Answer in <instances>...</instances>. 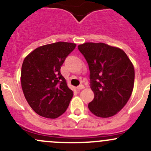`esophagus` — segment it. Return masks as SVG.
<instances>
[{
    "instance_id": "esophagus-1",
    "label": "esophagus",
    "mask_w": 151,
    "mask_h": 151,
    "mask_svg": "<svg viewBox=\"0 0 151 151\" xmlns=\"http://www.w3.org/2000/svg\"><path fill=\"white\" fill-rule=\"evenodd\" d=\"M83 88H85V86L83 85H79V86L77 87V89L78 90V91L83 89Z\"/></svg>"
}]
</instances>
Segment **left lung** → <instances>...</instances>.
<instances>
[{
    "instance_id": "8db88e82",
    "label": "left lung",
    "mask_w": 151,
    "mask_h": 151,
    "mask_svg": "<svg viewBox=\"0 0 151 151\" xmlns=\"http://www.w3.org/2000/svg\"><path fill=\"white\" fill-rule=\"evenodd\" d=\"M90 70V86L94 99L88 108L97 117L109 118L129 101L134 88V68L122 50L104 43L78 46Z\"/></svg>"
}]
</instances>
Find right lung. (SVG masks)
Listing matches in <instances>:
<instances>
[{
    "mask_svg": "<svg viewBox=\"0 0 151 151\" xmlns=\"http://www.w3.org/2000/svg\"><path fill=\"white\" fill-rule=\"evenodd\" d=\"M76 45L56 42L39 47L27 56L21 70V85L27 101L38 115L56 118L64 113L73 96L60 67Z\"/></svg>",
    "mask_w": 151,
    "mask_h": 151,
    "instance_id": "obj_1",
    "label": "right lung"
}]
</instances>
